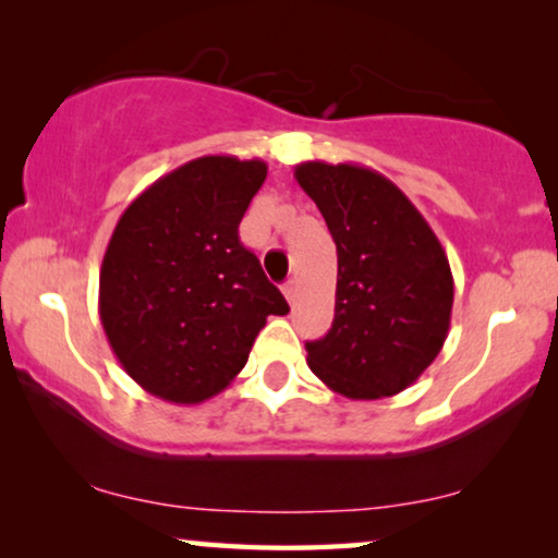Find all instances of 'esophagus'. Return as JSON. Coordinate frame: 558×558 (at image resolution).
I'll return each instance as SVG.
<instances>
[{
    "instance_id": "1",
    "label": "esophagus",
    "mask_w": 558,
    "mask_h": 558,
    "mask_svg": "<svg viewBox=\"0 0 558 558\" xmlns=\"http://www.w3.org/2000/svg\"><path fill=\"white\" fill-rule=\"evenodd\" d=\"M284 296H287L289 304H294V300H296V281L294 279H289L284 284Z\"/></svg>"
}]
</instances>
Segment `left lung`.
Listing matches in <instances>:
<instances>
[{"label": "left lung", "instance_id": "obj_1", "mask_svg": "<svg viewBox=\"0 0 558 558\" xmlns=\"http://www.w3.org/2000/svg\"><path fill=\"white\" fill-rule=\"evenodd\" d=\"M294 178L338 246L335 319L307 342V365L353 401L409 388L434 363L452 319L447 254L414 203L361 165L302 162Z\"/></svg>", "mask_w": 558, "mask_h": 558}]
</instances>
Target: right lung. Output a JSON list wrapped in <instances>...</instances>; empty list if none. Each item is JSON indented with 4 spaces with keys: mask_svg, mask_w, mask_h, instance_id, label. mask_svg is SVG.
<instances>
[{
    "mask_svg": "<svg viewBox=\"0 0 558 558\" xmlns=\"http://www.w3.org/2000/svg\"><path fill=\"white\" fill-rule=\"evenodd\" d=\"M266 162L190 159L121 213L98 277V315L121 368L170 403H203L248 361L289 304L239 241Z\"/></svg>",
    "mask_w": 558,
    "mask_h": 558,
    "instance_id": "1",
    "label": "right lung"
}]
</instances>
